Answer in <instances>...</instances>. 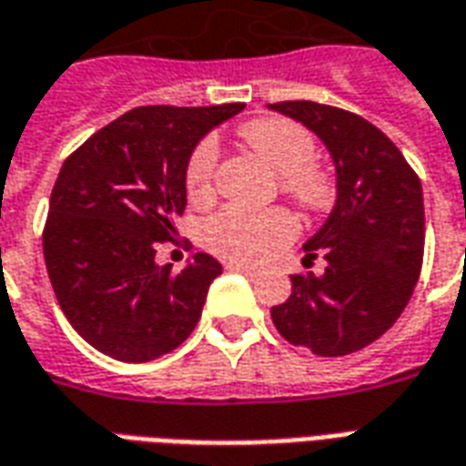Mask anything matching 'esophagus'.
I'll return each mask as SVG.
<instances>
[{"label":"esophagus","mask_w":466,"mask_h":466,"mask_svg":"<svg viewBox=\"0 0 466 466\" xmlns=\"http://www.w3.org/2000/svg\"><path fill=\"white\" fill-rule=\"evenodd\" d=\"M227 269H232V272H239V274H247V277H257L259 269H254L249 264H242V262H229L227 264Z\"/></svg>","instance_id":"obj_1"}]
</instances>
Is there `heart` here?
Returning a JSON list of instances; mask_svg holds the SVG:
<instances>
[{"instance_id": "1", "label": "heart", "mask_w": 466, "mask_h": 466, "mask_svg": "<svg viewBox=\"0 0 466 466\" xmlns=\"http://www.w3.org/2000/svg\"><path fill=\"white\" fill-rule=\"evenodd\" d=\"M242 137L262 154L274 169L284 174V189L294 194L307 207H319L329 199V177L312 167L314 139L299 124L289 119H254L244 124ZM219 147L207 137L194 147L184 169L187 194L202 202L212 194L214 167ZM299 232V222L287 209H249V207H224L204 224V244L219 257L237 262H269L282 252Z\"/></svg>"}]
</instances>
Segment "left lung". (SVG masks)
I'll list each match as a JSON object with an SVG mask.
<instances>
[{
  "label": "left lung",
  "mask_w": 466,
  "mask_h": 466,
  "mask_svg": "<svg viewBox=\"0 0 466 466\" xmlns=\"http://www.w3.org/2000/svg\"><path fill=\"white\" fill-rule=\"evenodd\" d=\"M267 106L317 134L337 189L329 217L304 242L309 259L324 257V274H292V294L272 307V322L294 347L351 354L397 322L420 279L421 182L390 137L361 116L317 102Z\"/></svg>",
  "instance_id": "obj_1"
}]
</instances>
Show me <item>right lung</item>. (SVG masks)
Wrapping results in <instances>:
<instances>
[{
	"mask_svg": "<svg viewBox=\"0 0 466 466\" xmlns=\"http://www.w3.org/2000/svg\"><path fill=\"white\" fill-rule=\"evenodd\" d=\"M242 109L137 106L62 164L42 237L46 272L69 324L106 357L152 361L194 332L222 264L197 252L172 274L154 254L187 207L189 154Z\"/></svg>",
	"mask_w": 466,
	"mask_h": 466,
	"instance_id": "1",
	"label": "right lung"
}]
</instances>
